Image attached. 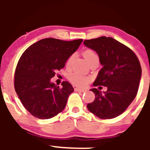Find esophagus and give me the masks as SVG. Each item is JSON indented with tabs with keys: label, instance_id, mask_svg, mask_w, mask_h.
Here are the masks:
<instances>
[{
	"label": "esophagus",
	"instance_id": "34e87169",
	"mask_svg": "<svg viewBox=\"0 0 150 150\" xmlns=\"http://www.w3.org/2000/svg\"><path fill=\"white\" fill-rule=\"evenodd\" d=\"M75 91H76V92H86V89H82V88H79V87H75Z\"/></svg>",
	"mask_w": 150,
	"mask_h": 150
}]
</instances>
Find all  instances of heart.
<instances>
[{"label":"heart","instance_id":"heart-1","mask_svg":"<svg viewBox=\"0 0 150 150\" xmlns=\"http://www.w3.org/2000/svg\"><path fill=\"white\" fill-rule=\"evenodd\" d=\"M83 56L89 64H90L92 62H99V56H98V54L95 52V51H93L92 49L85 50L83 52ZM75 54L73 53V54H72L71 56L68 58L66 62L67 66H70L72 61H73V60L74 59V58H75ZM69 79L72 83H73L74 85L77 86H85L87 85V82H88L89 80L88 77L83 76V75L78 73H72L69 76Z\"/></svg>","mask_w":150,"mask_h":150}]
</instances>
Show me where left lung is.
Segmentation results:
<instances>
[{
	"mask_svg": "<svg viewBox=\"0 0 150 150\" xmlns=\"http://www.w3.org/2000/svg\"><path fill=\"white\" fill-rule=\"evenodd\" d=\"M84 44L99 55L102 68L93 85L107 87L106 92L90 89L95 94L88 110L101 119H111L123 113L137 95L142 75L135 53L111 37H101L84 41Z\"/></svg>",
	"mask_w": 150,
	"mask_h": 150,
	"instance_id": "left-lung-1",
	"label": "left lung"
}]
</instances>
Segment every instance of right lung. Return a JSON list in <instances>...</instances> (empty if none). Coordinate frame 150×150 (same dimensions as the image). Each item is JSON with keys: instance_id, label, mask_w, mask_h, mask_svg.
Returning <instances> with one entry per match:
<instances>
[{"instance_id": "1", "label": "right lung", "mask_w": 150, "mask_h": 150, "mask_svg": "<svg viewBox=\"0 0 150 150\" xmlns=\"http://www.w3.org/2000/svg\"><path fill=\"white\" fill-rule=\"evenodd\" d=\"M82 42V39L66 42L46 38L22 53L15 70L14 86L22 105L32 116L49 119L64 109L74 91L73 86L65 81L60 88L51 82V78L64 68Z\"/></svg>"}]
</instances>
